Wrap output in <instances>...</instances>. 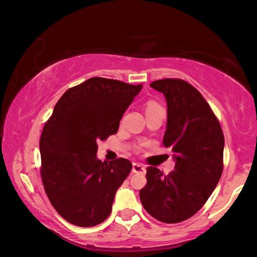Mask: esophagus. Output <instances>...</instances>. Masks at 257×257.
Returning a JSON list of instances; mask_svg holds the SVG:
<instances>
[{
  "label": "esophagus",
  "instance_id": "34e87169",
  "mask_svg": "<svg viewBox=\"0 0 257 257\" xmlns=\"http://www.w3.org/2000/svg\"><path fill=\"white\" fill-rule=\"evenodd\" d=\"M146 169L143 164L141 163H133V172L134 173H143L145 172Z\"/></svg>",
  "mask_w": 257,
  "mask_h": 257
}]
</instances>
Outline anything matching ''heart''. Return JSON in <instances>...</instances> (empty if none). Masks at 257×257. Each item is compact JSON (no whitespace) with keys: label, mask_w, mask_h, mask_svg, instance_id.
Returning a JSON list of instances; mask_svg holds the SVG:
<instances>
[{"label":"heart","mask_w":257,"mask_h":257,"mask_svg":"<svg viewBox=\"0 0 257 257\" xmlns=\"http://www.w3.org/2000/svg\"><path fill=\"white\" fill-rule=\"evenodd\" d=\"M156 107H160V105H158V104L154 103V102H149V103H147V106H146V111L153 110V108H156Z\"/></svg>","instance_id":"heart-1"}]
</instances>
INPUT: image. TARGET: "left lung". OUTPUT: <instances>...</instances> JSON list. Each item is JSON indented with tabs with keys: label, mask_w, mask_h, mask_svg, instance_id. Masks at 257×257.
Listing matches in <instances>:
<instances>
[{
	"label": "left lung",
	"mask_w": 257,
	"mask_h": 257,
	"mask_svg": "<svg viewBox=\"0 0 257 257\" xmlns=\"http://www.w3.org/2000/svg\"><path fill=\"white\" fill-rule=\"evenodd\" d=\"M150 86L167 101L163 144L172 149L176 164L168 176L147 168L139 197L156 220L178 223L201 210L215 189L223 171L224 137L212 108L188 82L168 78Z\"/></svg>",
	"instance_id": "8db88e82"
}]
</instances>
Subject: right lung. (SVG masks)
Returning a JSON list of instances; mask_svg holds the SVG:
<instances>
[{"label": "right lung", "mask_w": 257, "mask_h": 257, "mask_svg": "<svg viewBox=\"0 0 257 257\" xmlns=\"http://www.w3.org/2000/svg\"><path fill=\"white\" fill-rule=\"evenodd\" d=\"M143 85L94 77L69 88L43 129L41 176L56 212L78 227L107 219L116 189L132 171L127 159L102 162L97 142L116 134Z\"/></svg>", "instance_id": "right-lung-1"}]
</instances>
